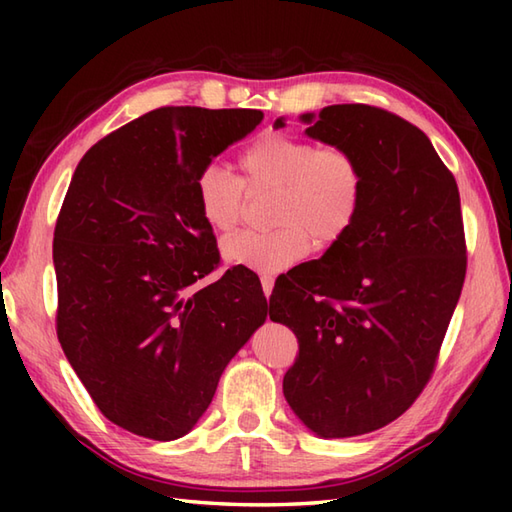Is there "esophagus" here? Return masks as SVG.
I'll return each instance as SVG.
<instances>
[{
  "label": "esophagus",
  "instance_id": "1",
  "mask_svg": "<svg viewBox=\"0 0 512 512\" xmlns=\"http://www.w3.org/2000/svg\"><path fill=\"white\" fill-rule=\"evenodd\" d=\"M262 288H264V295L270 297V292H273V288H275V279L268 275H262Z\"/></svg>",
  "mask_w": 512,
  "mask_h": 512
}]
</instances>
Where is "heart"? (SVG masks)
Returning a JSON list of instances; mask_svg holds the SVG:
<instances>
[{
	"label": "heart",
	"instance_id": "b5f03b06",
	"mask_svg": "<svg viewBox=\"0 0 512 512\" xmlns=\"http://www.w3.org/2000/svg\"><path fill=\"white\" fill-rule=\"evenodd\" d=\"M239 167L250 191L275 189L273 231H246L226 239L231 264L264 275L295 266L310 244L332 248L352 231L365 202V171L350 147L321 145L266 132L250 143ZM244 184L220 165H206L195 178V202L204 224L228 235L242 222Z\"/></svg>",
	"mask_w": 512,
	"mask_h": 512
}]
</instances>
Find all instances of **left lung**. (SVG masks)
I'll return each instance as SVG.
<instances>
[{"label": "left lung", "mask_w": 512, "mask_h": 512, "mask_svg": "<svg viewBox=\"0 0 512 512\" xmlns=\"http://www.w3.org/2000/svg\"><path fill=\"white\" fill-rule=\"evenodd\" d=\"M301 121L358 156L365 202L339 244L277 279L270 319L299 341L290 409L321 438H352L402 416L433 374L466 275L460 191L424 132L387 110L330 105Z\"/></svg>", "instance_id": "1"}]
</instances>
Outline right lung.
Listing matches in <instances>:
<instances>
[{"mask_svg": "<svg viewBox=\"0 0 512 512\" xmlns=\"http://www.w3.org/2000/svg\"><path fill=\"white\" fill-rule=\"evenodd\" d=\"M259 110L160 107L99 140L54 226L57 336L103 416L178 440L209 409L224 367L266 321L259 277L220 264L195 178L262 123Z\"/></svg>", "mask_w": 512, "mask_h": 512, "instance_id": "obj_1", "label": "right lung"}]
</instances>
